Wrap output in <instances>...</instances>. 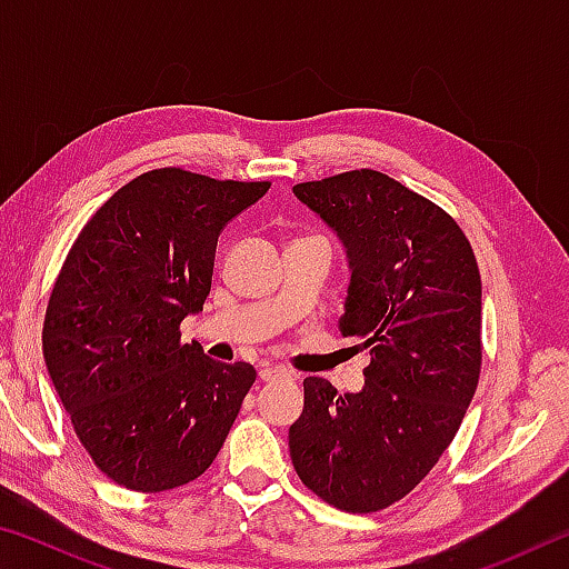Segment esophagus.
I'll return each mask as SVG.
<instances>
[{"instance_id": "34e87169", "label": "esophagus", "mask_w": 569, "mask_h": 569, "mask_svg": "<svg viewBox=\"0 0 569 569\" xmlns=\"http://www.w3.org/2000/svg\"><path fill=\"white\" fill-rule=\"evenodd\" d=\"M258 377H261V381H266V383H271V381H278V379H283V377H288V373L283 371V369H278V366H263L261 371H258Z\"/></svg>"}]
</instances>
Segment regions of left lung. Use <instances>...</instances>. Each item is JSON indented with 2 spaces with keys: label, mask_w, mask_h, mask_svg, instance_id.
Wrapping results in <instances>:
<instances>
[{
  "label": "left lung",
  "mask_w": 569,
  "mask_h": 569,
  "mask_svg": "<svg viewBox=\"0 0 569 569\" xmlns=\"http://www.w3.org/2000/svg\"><path fill=\"white\" fill-rule=\"evenodd\" d=\"M346 248L339 329L371 349L359 393L303 379L288 429L296 475L343 512L407 497L459 431L481 369V281L457 220L379 170L298 182Z\"/></svg>",
  "instance_id": "left-lung-1"
}]
</instances>
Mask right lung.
<instances>
[{"mask_svg":"<svg viewBox=\"0 0 569 569\" xmlns=\"http://www.w3.org/2000/svg\"><path fill=\"white\" fill-rule=\"evenodd\" d=\"M271 182L182 168L142 172L102 203L67 253L42 351L74 435L132 492H166L213 465L256 369L180 343L203 311L220 230Z\"/></svg>","mask_w":569,"mask_h":569,"instance_id":"add662e5","label":"right lung"}]
</instances>
